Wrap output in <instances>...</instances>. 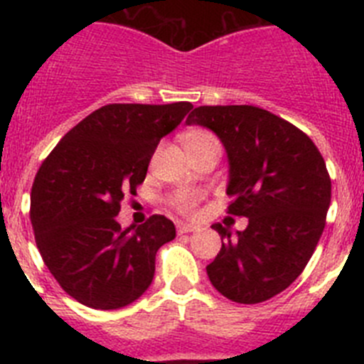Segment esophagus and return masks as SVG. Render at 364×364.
<instances>
[{"label":"esophagus","instance_id":"1","mask_svg":"<svg viewBox=\"0 0 364 364\" xmlns=\"http://www.w3.org/2000/svg\"><path fill=\"white\" fill-rule=\"evenodd\" d=\"M198 228L193 226V224H186V222H176V231L178 233H191V231H197Z\"/></svg>","mask_w":364,"mask_h":364}]
</instances>
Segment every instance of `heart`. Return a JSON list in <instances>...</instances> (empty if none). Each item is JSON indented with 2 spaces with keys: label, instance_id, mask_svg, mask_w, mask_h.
<instances>
[{
  "label": "heart",
  "instance_id": "b5f03b06",
  "mask_svg": "<svg viewBox=\"0 0 364 364\" xmlns=\"http://www.w3.org/2000/svg\"><path fill=\"white\" fill-rule=\"evenodd\" d=\"M217 138L213 136V134L210 133V131H191L189 134H186L184 142H186V147H197V146H202V144H208V142H215ZM198 193L195 191H180L176 193L175 197L171 198V205L175 208V210H178L180 213H193V210H195V205H197L198 202Z\"/></svg>",
  "mask_w": 364,
  "mask_h": 364
}]
</instances>
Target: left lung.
<instances>
[{
	"instance_id": "obj_1",
	"label": "left lung",
	"mask_w": 364,
	"mask_h": 364,
	"mask_svg": "<svg viewBox=\"0 0 364 364\" xmlns=\"http://www.w3.org/2000/svg\"><path fill=\"white\" fill-rule=\"evenodd\" d=\"M213 131L230 162L228 213L246 217L205 272L230 301L257 304L284 291L306 268L326 224L332 180L308 134L253 105H200L186 120Z\"/></svg>"
}]
</instances>
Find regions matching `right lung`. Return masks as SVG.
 Wrapping results in <instances>:
<instances>
[{
	"label": "right lung",
	"mask_w": 364,
	"mask_h": 364,
	"mask_svg": "<svg viewBox=\"0 0 364 364\" xmlns=\"http://www.w3.org/2000/svg\"><path fill=\"white\" fill-rule=\"evenodd\" d=\"M193 109L109 104L58 142L38 169L31 222L45 266L63 290L95 310H118L151 286L159 247L175 239V224L151 215L122 230L125 193L136 195L160 138Z\"/></svg>",
	"instance_id": "1"
}]
</instances>
